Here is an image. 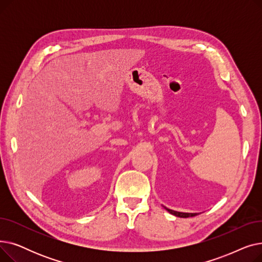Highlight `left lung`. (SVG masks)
<instances>
[{
	"label": "left lung",
	"instance_id": "1",
	"mask_svg": "<svg viewBox=\"0 0 262 262\" xmlns=\"http://www.w3.org/2000/svg\"><path fill=\"white\" fill-rule=\"evenodd\" d=\"M163 208L166 209L168 212H170L171 214H173V215H175V216H178V217H189V216H195L196 214H199V213H196V212L191 213V212H180V211L171 210V209H169V208H167V207H164V206H163Z\"/></svg>",
	"mask_w": 262,
	"mask_h": 262
}]
</instances>
